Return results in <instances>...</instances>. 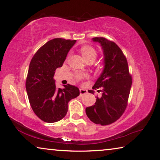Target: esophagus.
I'll use <instances>...</instances> for the list:
<instances>
[{
	"instance_id": "1",
	"label": "esophagus",
	"mask_w": 160,
	"mask_h": 160,
	"mask_svg": "<svg viewBox=\"0 0 160 160\" xmlns=\"http://www.w3.org/2000/svg\"><path fill=\"white\" fill-rule=\"evenodd\" d=\"M87 91L86 90V89H80V95L82 96V95H84V94H85V93H87Z\"/></svg>"
}]
</instances>
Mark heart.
<instances>
[{"label": "heart", "instance_id": "b5f03b06", "mask_svg": "<svg viewBox=\"0 0 160 160\" xmlns=\"http://www.w3.org/2000/svg\"><path fill=\"white\" fill-rule=\"evenodd\" d=\"M81 53H82V55L83 58L85 59V61H94L97 58V52L96 50L93 48L92 46H82L80 49ZM84 77L83 75L78 74L77 75V79L80 80Z\"/></svg>", "mask_w": 160, "mask_h": 160}]
</instances>
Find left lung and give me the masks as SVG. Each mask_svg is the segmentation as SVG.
<instances>
[{"label": "left lung", "instance_id": "obj_1", "mask_svg": "<svg viewBox=\"0 0 160 160\" xmlns=\"http://www.w3.org/2000/svg\"><path fill=\"white\" fill-rule=\"evenodd\" d=\"M92 40L102 46L105 65L92 87L101 92V95L96 96L95 105L86 108V114L94 123L107 126L117 121L126 110L132 76L126 58L114 42L104 37H94ZM88 92L94 93L93 90Z\"/></svg>", "mask_w": 160, "mask_h": 160}]
</instances>
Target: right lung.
Listing matches in <instances>:
<instances>
[{
  "label": "right lung",
  "instance_id": "1",
  "mask_svg": "<svg viewBox=\"0 0 160 160\" xmlns=\"http://www.w3.org/2000/svg\"><path fill=\"white\" fill-rule=\"evenodd\" d=\"M76 42L62 38L50 40L31 59L26 82L28 99L34 114L46 123L62 119L67 113L68 102L80 95L79 89L69 84L58 89L53 78Z\"/></svg>",
  "mask_w": 160,
  "mask_h": 160
}]
</instances>
